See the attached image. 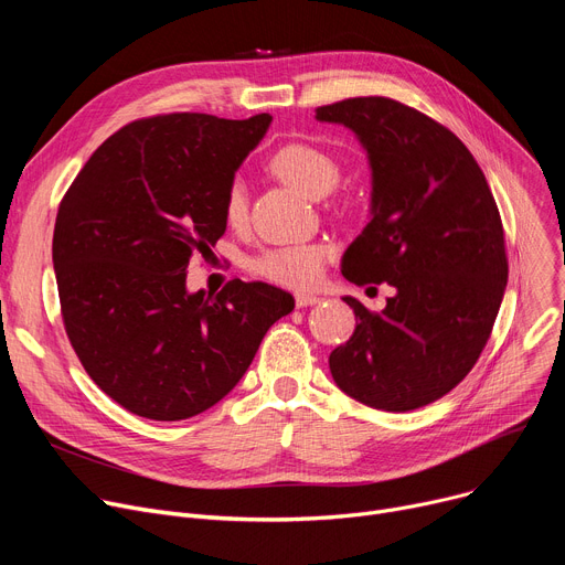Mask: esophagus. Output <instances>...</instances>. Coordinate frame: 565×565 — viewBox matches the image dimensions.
<instances>
[{
    "mask_svg": "<svg viewBox=\"0 0 565 565\" xmlns=\"http://www.w3.org/2000/svg\"><path fill=\"white\" fill-rule=\"evenodd\" d=\"M318 302H320L318 295H311V292H298V295H295V305H298V309L313 307V305H318Z\"/></svg>",
    "mask_w": 565,
    "mask_h": 565,
    "instance_id": "obj_1",
    "label": "esophagus"
}]
</instances>
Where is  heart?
Segmentation results:
<instances>
[{"mask_svg":"<svg viewBox=\"0 0 565 565\" xmlns=\"http://www.w3.org/2000/svg\"><path fill=\"white\" fill-rule=\"evenodd\" d=\"M270 169L286 185L305 196L328 194L339 181V162L313 143L292 141L281 146L270 160ZM224 217L231 226L247 220V188L243 178H233L224 192ZM330 245L305 243L265 249L252 260V273L288 288H311L322 277V265L330 258Z\"/></svg>","mask_w":565,"mask_h":565,"instance_id":"1","label":"heart"}]
</instances>
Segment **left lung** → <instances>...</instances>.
I'll return each instance as SVG.
<instances>
[{"label": "left lung", "instance_id": "left-lung-1", "mask_svg": "<svg viewBox=\"0 0 565 565\" xmlns=\"http://www.w3.org/2000/svg\"><path fill=\"white\" fill-rule=\"evenodd\" d=\"M358 135L371 164V222L341 260L348 281L390 284L382 311L360 318L330 371L350 398L384 412L424 407L473 369L509 281L494 196L467 146L398 100L348 98L316 109Z\"/></svg>", "mask_w": 565, "mask_h": 565}]
</instances>
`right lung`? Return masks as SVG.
<instances>
[{
    "label": "right lung",
    "mask_w": 565,
    "mask_h": 565,
    "mask_svg": "<svg viewBox=\"0 0 565 565\" xmlns=\"http://www.w3.org/2000/svg\"><path fill=\"white\" fill-rule=\"evenodd\" d=\"M270 114L139 118L105 139L62 199L52 263L64 328L98 387L153 422L220 403L292 295L263 281L190 292L188 265L226 231L224 192Z\"/></svg>",
    "instance_id": "obj_1"
}]
</instances>
